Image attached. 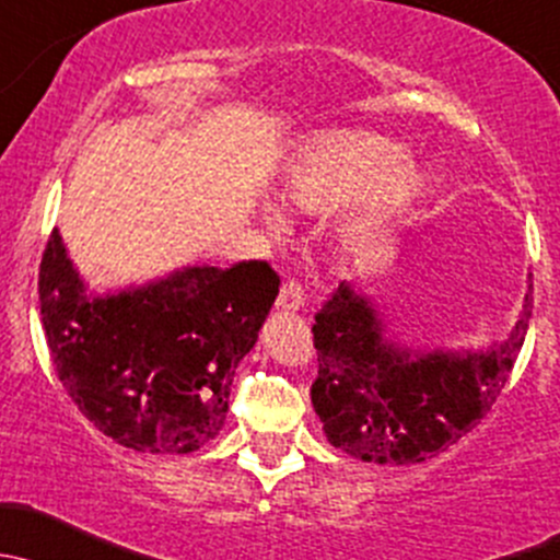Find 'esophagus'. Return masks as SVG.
Wrapping results in <instances>:
<instances>
[{
	"label": "esophagus",
	"instance_id": "34e87169",
	"mask_svg": "<svg viewBox=\"0 0 560 560\" xmlns=\"http://www.w3.org/2000/svg\"><path fill=\"white\" fill-rule=\"evenodd\" d=\"M304 304V291H302V285H299V282H285V285H282V291H280V296H278V304H275V310H278V313H296L299 307H302Z\"/></svg>",
	"mask_w": 560,
	"mask_h": 560
}]
</instances>
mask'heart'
I'll list each match as a JSON object with an SVG mask.
<instances>
[{
  "label": "heart",
  "mask_w": 560,
  "mask_h": 560,
  "mask_svg": "<svg viewBox=\"0 0 560 560\" xmlns=\"http://www.w3.org/2000/svg\"><path fill=\"white\" fill-rule=\"evenodd\" d=\"M425 191L423 172L405 148L372 131H334L307 142L285 166L280 199L293 210L323 215L362 199L342 223L345 245L359 247L401 223ZM258 221L269 234L285 229L280 207L264 201Z\"/></svg>",
  "instance_id": "b5f03b06"
}]
</instances>
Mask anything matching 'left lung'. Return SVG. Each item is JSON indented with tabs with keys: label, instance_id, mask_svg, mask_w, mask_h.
Wrapping results in <instances>:
<instances>
[{
	"label": "left lung",
	"instance_id": "obj_1",
	"mask_svg": "<svg viewBox=\"0 0 560 560\" xmlns=\"http://www.w3.org/2000/svg\"><path fill=\"white\" fill-rule=\"evenodd\" d=\"M532 282L506 337L486 345H409L355 282L315 315L313 407L323 434L353 458L409 466L469 434L510 380L532 320Z\"/></svg>",
	"mask_w": 560,
	"mask_h": 560
}]
</instances>
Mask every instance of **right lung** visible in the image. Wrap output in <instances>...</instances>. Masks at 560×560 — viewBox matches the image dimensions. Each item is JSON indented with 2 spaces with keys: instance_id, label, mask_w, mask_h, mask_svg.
<instances>
[{
  "instance_id": "add662e5",
  "label": "right lung",
  "mask_w": 560,
  "mask_h": 560,
  "mask_svg": "<svg viewBox=\"0 0 560 560\" xmlns=\"http://www.w3.org/2000/svg\"><path fill=\"white\" fill-rule=\"evenodd\" d=\"M267 261L188 264L94 291L59 229L39 267L50 359L80 412L118 445L194 453L221 434L240 361L278 299Z\"/></svg>"
}]
</instances>
